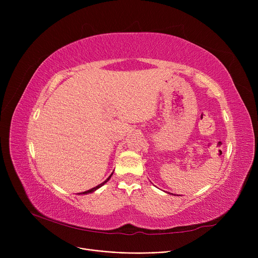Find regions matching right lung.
I'll return each mask as SVG.
<instances>
[{
  "label": "right lung",
  "instance_id": "1",
  "mask_svg": "<svg viewBox=\"0 0 258 258\" xmlns=\"http://www.w3.org/2000/svg\"><path fill=\"white\" fill-rule=\"evenodd\" d=\"M113 172H114V171H113ZM113 172L111 173V175H110V177H108V178H107V179H106V180H105L104 182H102L101 184L97 185L96 187H94V188H91V189H89V190H87V191H84V192H80V194H78V195H88V194H92V192H94V191H96L98 188H100L101 186H103V185H104V184H105V183H106V182H107L108 180H110V179H111V177H112V175H113Z\"/></svg>",
  "mask_w": 258,
  "mask_h": 258
}]
</instances>
